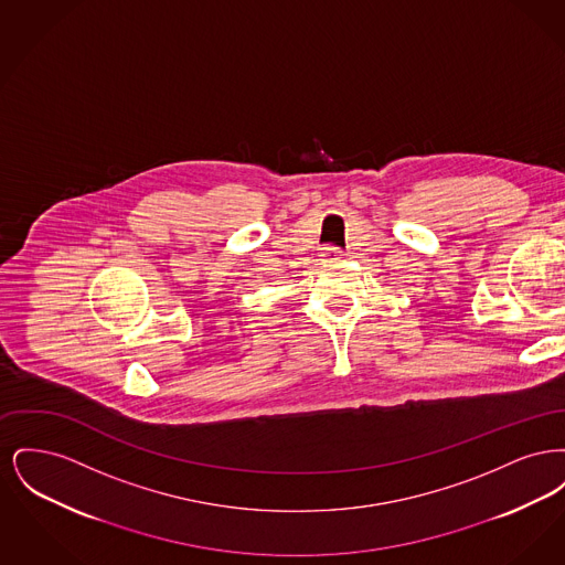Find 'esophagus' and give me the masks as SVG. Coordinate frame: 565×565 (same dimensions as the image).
I'll use <instances>...</instances> for the list:
<instances>
[{
  "label": "esophagus",
  "mask_w": 565,
  "mask_h": 565,
  "mask_svg": "<svg viewBox=\"0 0 565 565\" xmlns=\"http://www.w3.org/2000/svg\"><path fill=\"white\" fill-rule=\"evenodd\" d=\"M323 256L328 258V260H339V258H343L345 254H343V249L341 247H326V252H323Z\"/></svg>",
  "instance_id": "34e87169"
}]
</instances>
